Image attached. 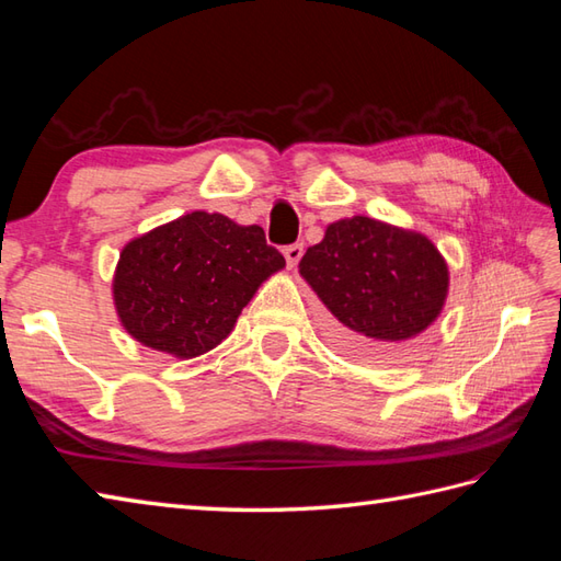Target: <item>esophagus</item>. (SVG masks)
I'll use <instances>...</instances> for the list:
<instances>
[{
	"label": "esophagus",
	"mask_w": 561,
	"mask_h": 561,
	"mask_svg": "<svg viewBox=\"0 0 561 561\" xmlns=\"http://www.w3.org/2000/svg\"><path fill=\"white\" fill-rule=\"evenodd\" d=\"M301 255H304V243H291V245L284 248V257H287V265H289V267L299 265Z\"/></svg>",
	"instance_id": "1"
}]
</instances>
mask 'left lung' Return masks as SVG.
Wrapping results in <instances>:
<instances>
[{
  "label": "left lung",
  "mask_w": 561,
  "mask_h": 561,
  "mask_svg": "<svg viewBox=\"0 0 561 561\" xmlns=\"http://www.w3.org/2000/svg\"><path fill=\"white\" fill-rule=\"evenodd\" d=\"M335 316V340L371 359H398L438 318L448 267L426 236L354 217L328 226L299 262Z\"/></svg>",
  "instance_id": "1"
}]
</instances>
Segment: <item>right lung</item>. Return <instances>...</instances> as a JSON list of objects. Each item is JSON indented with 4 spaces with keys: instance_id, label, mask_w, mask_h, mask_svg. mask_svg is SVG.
Segmentation results:
<instances>
[{
    "instance_id": "obj_1",
    "label": "right lung",
    "mask_w": 561,
    "mask_h": 561,
    "mask_svg": "<svg viewBox=\"0 0 561 561\" xmlns=\"http://www.w3.org/2000/svg\"><path fill=\"white\" fill-rule=\"evenodd\" d=\"M282 267L260 226L193 211L123 248L115 308L137 342L193 359L229 337L260 284Z\"/></svg>"
}]
</instances>
